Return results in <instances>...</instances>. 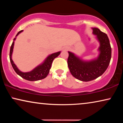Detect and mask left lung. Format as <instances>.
<instances>
[{"mask_svg":"<svg viewBox=\"0 0 123 123\" xmlns=\"http://www.w3.org/2000/svg\"><path fill=\"white\" fill-rule=\"evenodd\" d=\"M92 29L100 43V53L97 59L85 62L68 51L67 62L70 73L75 78L84 82L95 80L101 75L107 69L111 58V48L107 35L97 28Z\"/></svg>","mask_w":123,"mask_h":123,"instance_id":"left-lung-1","label":"left lung"}]
</instances>
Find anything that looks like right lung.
Wrapping results in <instances>:
<instances>
[{
	"instance_id": "obj_1",
	"label": "right lung",
	"mask_w": 123,
	"mask_h": 123,
	"mask_svg": "<svg viewBox=\"0 0 123 123\" xmlns=\"http://www.w3.org/2000/svg\"><path fill=\"white\" fill-rule=\"evenodd\" d=\"M23 30H21L19 32H18L16 36H17L19 33L22 32ZM16 40V38H14V40ZM13 46H14V41L13 42L11 46V49H10V53H9V58L10 61H11V64L12 65L13 68L14 69V71L16 72L17 74L21 76L22 78L25 79V80H30V81H36V80H41L42 79L45 78L46 77L47 75H48L49 73L50 69L51 68V64L53 63V60L55 58H56L60 54V52H57V53L52 54L50 55L48 58L46 59L45 62L42 64L38 65L34 69H33L32 71L30 72H22L17 68L16 65H15L14 62L12 59V54Z\"/></svg>"
}]
</instances>
